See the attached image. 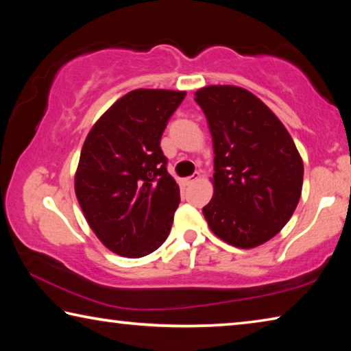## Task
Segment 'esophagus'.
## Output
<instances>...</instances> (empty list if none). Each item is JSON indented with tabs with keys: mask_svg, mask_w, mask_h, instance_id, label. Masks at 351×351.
<instances>
[{
	"mask_svg": "<svg viewBox=\"0 0 351 351\" xmlns=\"http://www.w3.org/2000/svg\"><path fill=\"white\" fill-rule=\"evenodd\" d=\"M199 173H193L192 176H189V178H184V180H182V184H184V186H190V184H192V182H195V181H198L199 180Z\"/></svg>",
	"mask_w": 351,
	"mask_h": 351,
	"instance_id": "obj_1",
	"label": "esophagus"
}]
</instances>
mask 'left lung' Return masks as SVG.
<instances>
[{
	"instance_id": "8db88e82",
	"label": "left lung",
	"mask_w": 351,
	"mask_h": 351,
	"mask_svg": "<svg viewBox=\"0 0 351 351\" xmlns=\"http://www.w3.org/2000/svg\"><path fill=\"white\" fill-rule=\"evenodd\" d=\"M213 142V197L203 207L213 234L235 247L260 246L280 232L302 193L304 162L288 130L245 88L195 93Z\"/></svg>"
}]
</instances>
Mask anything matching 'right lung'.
Masks as SVG:
<instances>
[{
  "instance_id": "add662e5",
  "label": "right lung",
  "mask_w": 351,
  "mask_h": 351,
  "mask_svg": "<svg viewBox=\"0 0 351 351\" xmlns=\"http://www.w3.org/2000/svg\"><path fill=\"white\" fill-rule=\"evenodd\" d=\"M184 97V91H130L82 147L75 197L93 232L122 257L152 254L170 234L180 187L167 171L161 136Z\"/></svg>"
}]
</instances>
